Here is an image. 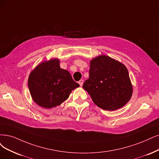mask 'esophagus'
Returning a JSON list of instances; mask_svg holds the SVG:
<instances>
[{"mask_svg": "<svg viewBox=\"0 0 159 159\" xmlns=\"http://www.w3.org/2000/svg\"><path fill=\"white\" fill-rule=\"evenodd\" d=\"M83 83H84V80H80L79 81V84H80V86H83Z\"/></svg>", "mask_w": 159, "mask_h": 159, "instance_id": "34e87169", "label": "esophagus"}]
</instances>
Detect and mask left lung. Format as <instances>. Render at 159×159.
Segmentation results:
<instances>
[{
  "instance_id": "left-lung-1",
  "label": "left lung",
  "mask_w": 159,
  "mask_h": 159,
  "mask_svg": "<svg viewBox=\"0 0 159 159\" xmlns=\"http://www.w3.org/2000/svg\"><path fill=\"white\" fill-rule=\"evenodd\" d=\"M89 79L83 86L98 107L105 111L122 107L130 100L133 86L126 67L105 55L90 62Z\"/></svg>"
}]
</instances>
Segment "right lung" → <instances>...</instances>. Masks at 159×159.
I'll use <instances>...</instances> for the list:
<instances>
[{
  "instance_id": "obj_1",
  "label": "right lung",
  "mask_w": 159,
  "mask_h": 159,
  "mask_svg": "<svg viewBox=\"0 0 159 159\" xmlns=\"http://www.w3.org/2000/svg\"><path fill=\"white\" fill-rule=\"evenodd\" d=\"M59 59L52 58L36 66L28 79V86L34 102L45 109L60 105L71 92L79 87L67 70L60 68Z\"/></svg>"
}]
</instances>
